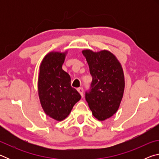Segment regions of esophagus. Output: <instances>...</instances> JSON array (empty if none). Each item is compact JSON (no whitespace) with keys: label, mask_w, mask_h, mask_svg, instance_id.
Listing matches in <instances>:
<instances>
[{"label":"esophagus","mask_w":159,"mask_h":159,"mask_svg":"<svg viewBox=\"0 0 159 159\" xmlns=\"http://www.w3.org/2000/svg\"><path fill=\"white\" fill-rule=\"evenodd\" d=\"M77 90H78V92L80 93V95L83 97V88H79L77 89Z\"/></svg>","instance_id":"obj_1"}]
</instances>
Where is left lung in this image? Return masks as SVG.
<instances>
[{
    "label": "left lung",
    "instance_id": "8db88e82",
    "mask_svg": "<svg viewBox=\"0 0 159 159\" xmlns=\"http://www.w3.org/2000/svg\"><path fill=\"white\" fill-rule=\"evenodd\" d=\"M82 53L93 78L85 99L94 116L104 120L116 113L123 98L125 80L122 66L108 50L95 52L85 50Z\"/></svg>",
    "mask_w": 159,
    "mask_h": 159
}]
</instances>
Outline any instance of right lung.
Returning <instances> with one entry per match:
<instances>
[{"mask_svg":"<svg viewBox=\"0 0 159 159\" xmlns=\"http://www.w3.org/2000/svg\"><path fill=\"white\" fill-rule=\"evenodd\" d=\"M66 52H50L40 66L38 90L45 114L58 121L68 116L81 96L71 85V78L62 69Z\"/></svg>","mask_w":159,"mask_h":159,"instance_id":"right-lung-1","label":"right lung"}]
</instances>
